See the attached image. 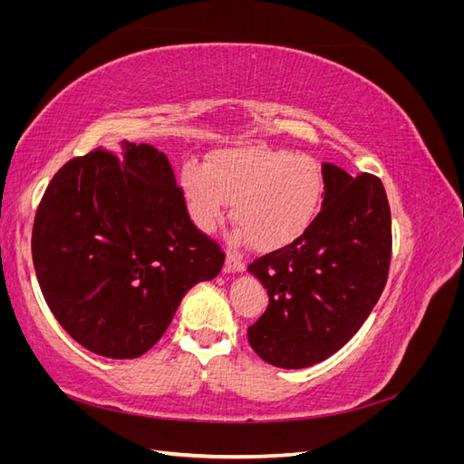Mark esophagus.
<instances>
[{
  "instance_id": "esophagus-1",
  "label": "esophagus",
  "mask_w": 464,
  "mask_h": 464,
  "mask_svg": "<svg viewBox=\"0 0 464 464\" xmlns=\"http://www.w3.org/2000/svg\"><path fill=\"white\" fill-rule=\"evenodd\" d=\"M224 271L227 273H244L246 271V259L237 254H228L227 263H224Z\"/></svg>"
}]
</instances>
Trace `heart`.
I'll return each instance as SVG.
<instances>
[{
    "label": "heart",
    "instance_id": "heart-1",
    "mask_svg": "<svg viewBox=\"0 0 464 464\" xmlns=\"http://www.w3.org/2000/svg\"><path fill=\"white\" fill-rule=\"evenodd\" d=\"M179 184L191 220L213 232L232 203L236 237L256 249L292 244L312 227L325 199L321 162L271 147H240L217 152L208 166L188 162Z\"/></svg>",
    "mask_w": 464,
    "mask_h": 464
}]
</instances>
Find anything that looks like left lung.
Returning a JSON list of instances; mask_svg holds the SVG:
<instances>
[{"instance_id":"left-lung-1","label":"left lung","mask_w":464,"mask_h":464,"mask_svg":"<svg viewBox=\"0 0 464 464\" xmlns=\"http://www.w3.org/2000/svg\"><path fill=\"white\" fill-rule=\"evenodd\" d=\"M319 215L298 240L257 257L247 271L269 305L247 329L261 360L300 370L327 360L368 319L391 263V208L382 179L323 164Z\"/></svg>"}]
</instances>
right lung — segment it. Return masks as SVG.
Here are the masks:
<instances>
[{"label": "right lung", "instance_id": "add662e5", "mask_svg": "<svg viewBox=\"0 0 464 464\" xmlns=\"http://www.w3.org/2000/svg\"><path fill=\"white\" fill-rule=\"evenodd\" d=\"M44 300L81 346L114 360L160 341L186 292L224 251L191 222L168 157L150 145L94 149L63 164L33 227Z\"/></svg>", "mask_w": 464, "mask_h": 464}]
</instances>
